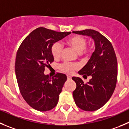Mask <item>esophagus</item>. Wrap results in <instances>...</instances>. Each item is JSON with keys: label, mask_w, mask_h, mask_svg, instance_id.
I'll return each instance as SVG.
<instances>
[{"label": "esophagus", "mask_w": 129, "mask_h": 129, "mask_svg": "<svg viewBox=\"0 0 129 129\" xmlns=\"http://www.w3.org/2000/svg\"><path fill=\"white\" fill-rule=\"evenodd\" d=\"M67 79H71V76L67 75Z\"/></svg>", "instance_id": "esophagus-1"}]
</instances>
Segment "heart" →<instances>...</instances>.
<instances>
[{
    "label": "heart",
    "mask_w": 129,
    "mask_h": 129,
    "mask_svg": "<svg viewBox=\"0 0 129 129\" xmlns=\"http://www.w3.org/2000/svg\"><path fill=\"white\" fill-rule=\"evenodd\" d=\"M66 44L73 50L78 53L81 58H86L90 53V50L86 48V39L79 35H76L70 37L66 40ZM52 56L55 59H58L60 57L62 52V46L59 43H55L51 48ZM75 64L69 63H63L60 66V69L63 73L71 74L77 69Z\"/></svg>",
    "instance_id": "obj_1"
}]
</instances>
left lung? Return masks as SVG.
<instances>
[{
  "instance_id": "1",
  "label": "left lung",
  "mask_w": 129,
  "mask_h": 129,
  "mask_svg": "<svg viewBox=\"0 0 129 129\" xmlns=\"http://www.w3.org/2000/svg\"><path fill=\"white\" fill-rule=\"evenodd\" d=\"M73 32L90 36L95 42L94 52L88 63L78 72L84 78L91 76L92 79L85 83L80 78H72L76 83L73 94L77 106L84 111H93L109 101L116 87L118 76L116 54L110 41L97 31L86 29Z\"/></svg>"
}]
</instances>
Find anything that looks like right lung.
I'll return each instance as SVG.
<instances>
[{"label": "right lung", "mask_w": 129, "mask_h": 129, "mask_svg": "<svg viewBox=\"0 0 129 129\" xmlns=\"http://www.w3.org/2000/svg\"><path fill=\"white\" fill-rule=\"evenodd\" d=\"M71 33L39 27L26 36L18 50L15 73L20 92L26 103L36 110L46 111L57 104L67 76L57 73L51 78L44 71L54 60L53 44Z\"/></svg>", "instance_id": "obj_1"}]
</instances>
